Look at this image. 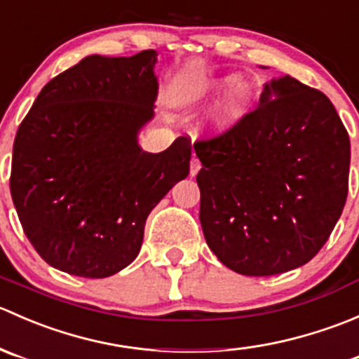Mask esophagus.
I'll use <instances>...</instances> for the list:
<instances>
[{
	"label": "esophagus",
	"mask_w": 359,
	"mask_h": 359,
	"mask_svg": "<svg viewBox=\"0 0 359 359\" xmlns=\"http://www.w3.org/2000/svg\"><path fill=\"white\" fill-rule=\"evenodd\" d=\"M200 168H201V163H200V159H198L196 156H193V159H191V175H196L198 172H200Z\"/></svg>",
	"instance_id": "1"
}]
</instances>
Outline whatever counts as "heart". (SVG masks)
Segmentation results:
<instances>
[{
	"instance_id": "heart-1",
	"label": "heart",
	"mask_w": 359,
	"mask_h": 359,
	"mask_svg": "<svg viewBox=\"0 0 359 359\" xmlns=\"http://www.w3.org/2000/svg\"><path fill=\"white\" fill-rule=\"evenodd\" d=\"M226 86L227 90L224 92L222 99L213 106V109L206 116L205 128L213 135L229 132L247 118L253 106V100H255V88H253L252 81L238 78L236 74H229L213 81L208 88L186 92L182 97L184 100H194L203 93L219 92L220 88H226Z\"/></svg>"
}]
</instances>
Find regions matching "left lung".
I'll return each mask as SVG.
<instances>
[{
    "label": "left lung",
    "mask_w": 359,
    "mask_h": 359,
    "mask_svg": "<svg viewBox=\"0 0 359 359\" xmlns=\"http://www.w3.org/2000/svg\"><path fill=\"white\" fill-rule=\"evenodd\" d=\"M194 151L203 234L224 266L273 276L327 243L346 205L351 144L323 92L273 79L240 125Z\"/></svg>",
    "instance_id": "left-lung-1"
}]
</instances>
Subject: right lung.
<instances>
[{
    "label": "right lung",
    "instance_id": "add662e5",
    "mask_svg": "<svg viewBox=\"0 0 359 359\" xmlns=\"http://www.w3.org/2000/svg\"><path fill=\"white\" fill-rule=\"evenodd\" d=\"M156 55L85 57L43 86L17 130L12 200L55 269L107 278L128 266L151 210L189 175L191 139L158 154L137 144L154 116Z\"/></svg>",
    "mask_w": 359,
    "mask_h": 359
}]
</instances>
